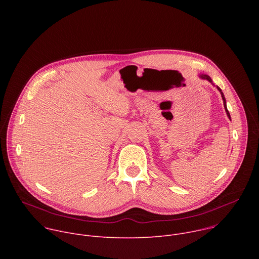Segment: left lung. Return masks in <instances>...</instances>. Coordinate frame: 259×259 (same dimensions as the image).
Masks as SVG:
<instances>
[{
	"instance_id": "left-lung-1",
	"label": "left lung",
	"mask_w": 259,
	"mask_h": 259,
	"mask_svg": "<svg viewBox=\"0 0 259 259\" xmlns=\"http://www.w3.org/2000/svg\"><path fill=\"white\" fill-rule=\"evenodd\" d=\"M199 77H200L201 79H203V80H207V81H208V82H210L212 85H214V84H213V82H212V80H211V78H210L208 75H204V73H202V75H199ZM214 86H215V85H214ZM215 87H216V88H217V90L220 92L221 97H223V100H224V106H225V109H226V113H227V115H228L229 119L231 120V115H230L229 110H228V107H227V100H226V97H225V95H224L223 91H221V89H220L218 86H215Z\"/></svg>"
}]
</instances>
